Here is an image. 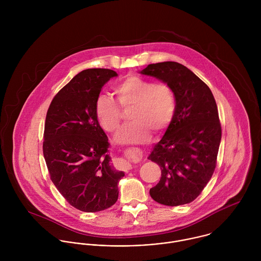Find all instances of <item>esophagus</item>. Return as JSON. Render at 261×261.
I'll use <instances>...</instances> for the list:
<instances>
[{
	"instance_id": "1",
	"label": "esophagus",
	"mask_w": 261,
	"mask_h": 261,
	"mask_svg": "<svg viewBox=\"0 0 261 261\" xmlns=\"http://www.w3.org/2000/svg\"><path fill=\"white\" fill-rule=\"evenodd\" d=\"M126 165H127V169H128V168H130V166H129L128 164H126Z\"/></svg>"
}]
</instances>
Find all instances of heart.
Here are the masks:
<instances>
[{"label": "heart", "mask_w": 261, "mask_h": 261, "mask_svg": "<svg viewBox=\"0 0 261 261\" xmlns=\"http://www.w3.org/2000/svg\"><path fill=\"white\" fill-rule=\"evenodd\" d=\"M118 104L122 109L132 108L133 120L115 137V142L145 144L151 138V130L161 132L173 120L176 112V96L168 83H154L137 75H130L113 87ZM95 116L108 133H115L121 122V110L115 101L100 95L95 101Z\"/></svg>", "instance_id": "obj_1"}]
</instances>
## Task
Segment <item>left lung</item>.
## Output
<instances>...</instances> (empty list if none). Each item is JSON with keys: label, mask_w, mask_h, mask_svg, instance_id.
<instances>
[{"label": "left lung", "mask_w": 261, "mask_h": 261, "mask_svg": "<svg viewBox=\"0 0 261 261\" xmlns=\"http://www.w3.org/2000/svg\"><path fill=\"white\" fill-rule=\"evenodd\" d=\"M141 74L168 83L176 96V112L149 160L162 170L150 197L166 206L194 201L210 181L221 142V124L214 96L197 75L173 61L149 64Z\"/></svg>", "instance_id": "left-lung-1"}]
</instances>
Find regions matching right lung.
Segmentation results:
<instances>
[{"label":"right lung","mask_w":261,"mask_h":261,"mask_svg":"<svg viewBox=\"0 0 261 261\" xmlns=\"http://www.w3.org/2000/svg\"><path fill=\"white\" fill-rule=\"evenodd\" d=\"M117 73L86 69L70 80L48 109L43 154L53 184L76 209L106 210L118 198L124 173L112 166L110 143L95 116V101L102 86Z\"/></svg>","instance_id":"obj_1"}]
</instances>
